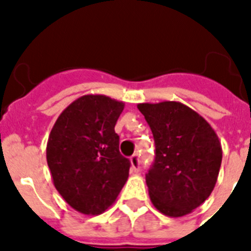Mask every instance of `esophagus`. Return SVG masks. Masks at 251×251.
<instances>
[{
  "label": "esophagus",
  "mask_w": 251,
  "mask_h": 251,
  "mask_svg": "<svg viewBox=\"0 0 251 251\" xmlns=\"http://www.w3.org/2000/svg\"><path fill=\"white\" fill-rule=\"evenodd\" d=\"M130 163H131V171L138 173L139 172V168H141V161H139V155L135 153L133 156L130 157Z\"/></svg>",
  "instance_id": "34e87169"
}]
</instances>
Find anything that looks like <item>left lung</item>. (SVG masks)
Here are the masks:
<instances>
[{"label": "left lung", "instance_id": "obj_1", "mask_svg": "<svg viewBox=\"0 0 251 251\" xmlns=\"http://www.w3.org/2000/svg\"><path fill=\"white\" fill-rule=\"evenodd\" d=\"M151 127L155 160L146 175L151 202L161 214L179 218L206 201L218 181L222 145L195 110L178 101L138 104Z\"/></svg>", "mask_w": 251, "mask_h": 251}]
</instances>
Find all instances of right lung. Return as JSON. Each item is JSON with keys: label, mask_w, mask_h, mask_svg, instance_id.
Segmentation results:
<instances>
[{"label": "right lung", "mask_w": 251, "mask_h": 251, "mask_svg": "<svg viewBox=\"0 0 251 251\" xmlns=\"http://www.w3.org/2000/svg\"><path fill=\"white\" fill-rule=\"evenodd\" d=\"M125 104L104 95H84L57 118L49 134L47 163L61 197L80 214L112 206L129 177L114 126Z\"/></svg>", "instance_id": "add662e5"}]
</instances>
